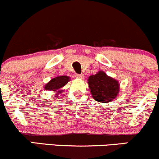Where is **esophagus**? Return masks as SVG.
Returning a JSON list of instances; mask_svg holds the SVG:
<instances>
[{
  "label": "esophagus",
  "mask_w": 159,
  "mask_h": 159,
  "mask_svg": "<svg viewBox=\"0 0 159 159\" xmlns=\"http://www.w3.org/2000/svg\"><path fill=\"white\" fill-rule=\"evenodd\" d=\"M84 75L83 74H76L75 75V77L77 78V79H83Z\"/></svg>",
  "instance_id": "1"
}]
</instances>
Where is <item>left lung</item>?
<instances>
[{"label": "left lung", "instance_id": "1", "mask_svg": "<svg viewBox=\"0 0 159 159\" xmlns=\"http://www.w3.org/2000/svg\"><path fill=\"white\" fill-rule=\"evenodd\" d=\"M88 84L92 97L98 102H110L119 94L118 81L107 76L103 71L101 70L95 75L89 76Z\"/></svg>", "mask_w": 159, "mask_h": 159}]
</instances>
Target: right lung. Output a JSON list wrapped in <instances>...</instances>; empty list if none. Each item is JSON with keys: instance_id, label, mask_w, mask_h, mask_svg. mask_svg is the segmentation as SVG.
<instances>
[{"instance_id": "right-lung-1", "label": "right lung", "mask_w": 159, "mask_h": 159, "mask_svg": "<svg viewBox=\"0 0 159 159\" xmlns=\"http://www.w3.org/2000/svg\"><path fill=\"white\" fill-rule=\"evenodd\" d=\"M70 81V77L67 76H56V77L52 79L49 83H47L44 86V89L48 91H53L56 92L57 93L55 97L60 95L61 94L63 93L62 88Z\"/></svg>"}]
</instances>
